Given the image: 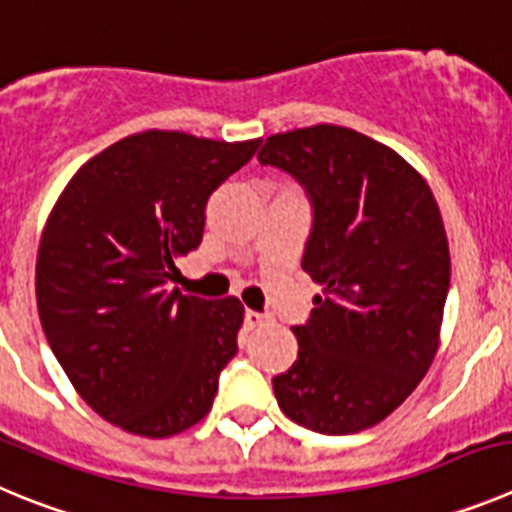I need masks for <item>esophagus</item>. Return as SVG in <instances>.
Returning <instances> with one entry per match:
<instances>
[{"mask_svg": "<svg viewBox=\"0 0 512 512\" xmlns=\"http://www.w3.org/2000/svg\"><path fill=\"white\" fill-rule=\"evenodd\" d=\"M243 320H246L248 330H256V327L264 325L266 317H264V314H259V312H253V309H246V317H243Z\"/></svg>", "mask_w": 512, "mask_h": 512, "instance_id": "obj_1", "label": "esophagus"}]
</instances>
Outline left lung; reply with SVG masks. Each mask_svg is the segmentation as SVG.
Wrapping results in <instances>:
<instances>
[{
  "mask_svg": "<svg viewBox=\"0 0 512 512\" xmlns=\"http://www.w3.org/2000/svg\"><path fill=\"white\" fill-rule=\"evenodd\" d=\"M261 164L307 187L314 223L302 269L320 284L299 353L274 378L279 409L320 434L375 426L414 393L437 355L449 243L416 167L348 126L266 139Z\"/></svg>",
  "mask_w": 512,
  "mask_h": 512,
  "instance_id": "1",
  "label": "left lung"
}]
</instances>
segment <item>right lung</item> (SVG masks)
<instances>
[{
  "label": "right lung",
  "mask_w": 512,
  "mask_h": 512,
  "mask_svg": "<svg viewBox=\"0 0 512 512\" xmlns=\"http://www.w3.org/2000/svg\"><path fill=\"white\" fill-rule=\"evenodd\" d=\"M259 144L139 131L88 159L50 210L35 266L42 330L78 396L129 434L175 437L213 409L243 304L170 279L203 241L213 190Z\"/></svg>",
  "instance_id": "add662e5"
}]
</instances>
